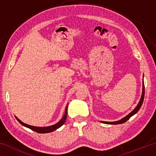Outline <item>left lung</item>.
Listing matches in <instances>:
<instances>
[{
	"instance_id": "1",
	"label": "left lung",
	"mask_w": 156,
	"mask_h": 156,
	"mask_svg": "<svg viewBox=\"0 0 156 156\" xmlns=\"http://www.w3.org/2000/svg\"><path fill=\"white\" fill-rule=\"evenodd\" d=\"M143 77H144V75H143ZM144 98V81H142V96H141L140 99V101L138 102V104L137 105V106L136 107L135 109L132 111L131 113H129L127 115H126L125 117L122 118V119H120V120H118V121H114V122H105V121H100V122L104 123V124H108V125H120V124L125 122L126 121H127L129 119V118L131 117V116L135 115L136 113L138 112L139 109H140L142 105V103H143Z\"/></svg>"
}]
</instances>
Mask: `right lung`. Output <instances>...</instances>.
Here are the masks:
<instances>
[{
	"mask_svg": "<svg viewBox=\"0 0 156 156\" xmlns=\"http://www.w3.org/2000/svg\"><path fill=\"white\" fill-rule=\"evenodd\" d=\"M67 107H68V104L67 105V106H66L64 115L62 116L61 120H60L58 122L55 124V125L48 126H34L29 125H27V124H25L24 122H23L22 121L18 119L16 116H15V117H16V120L18 121V122H19L23 126H25V127H27L29 129H30L32 131L37 132V133H50V132L54 131L55 130H56L57 129L60 128V126H61L63 125V124L65 122L66 118H67Z\"/></svg>",
	"mask_w": 156,
	"mask_h": 156,
	"instance_id": "right-lung-1",
	"label": "right lung"
}]
</instances>
